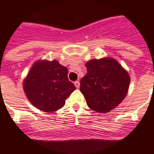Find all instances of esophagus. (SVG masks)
Returning a JSON list of instances; mask_svg holds the SVG:
<instances>
[{
    "label": "esophagus",
    "instance_id": "1",
    "mask_svg": "<svg viewBox=\"0 0 154 154\" xmlns=\"http://www.w3.org/2000/svg\"><path fill=\"white\" fill-rule=\"evenodd\" d=\"M74 85H75V86H76V88H77V89H79V88H80V82H78V81H77V82H74Z\"/></svg>",
    "mask_w": 154,
    "mask_h": 154
}]
</instances>
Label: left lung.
I'll return each mask as SVG.
<instances>
[{"mask_svg": "<svg viewBox=\"0 0 154 154\" xmlns=\"http://www.w3.org/2000/svg\"><path fill=\"white\" fill-rule=\"evenodd\" d=\"M87 73L81 79V92L88 106L98 113L115 109L126 97L130 84L128 72L115 59L90 60L85 64Z\"/></svg>", "mask_w": 154, "mask_h": 154, "instance_id": "1", "label": "left lung"}]
</instances>
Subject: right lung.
<instances>
[{
    "label": "right lung",
    "instance_id": "right-lung-1",
    "mask_svg": "<svg viewBox=\"0 0 154 154\" xmlns=\"http://www.w3.org/2000/svg\"><path fill=\"white\" fill-rule=\"evenodd\" d=\"M22 85L31 104L48 113L62 108L67 98L76 90L73 83L69 81L68 69L56 60L35 61Z\"/></svg>",
    "mask_w": 154,
    "mask_h": 154
}]
</instances>
